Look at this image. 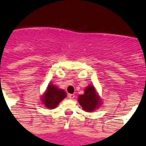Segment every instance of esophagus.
Masks as SVG:
<instances>
[{
    "instance_id": "esophagus-1",
    "label": "esophagus",
    "mask_w": 146,
    "mask_h": 146,
    "mask_svg": "<svg viewBox=\"0 0 146 146\" xmlns=\"http://www.w3.org/2000/svg\"><path fill=\"white\" fill-rule=\"evenodd\" d=\"M69 99H74V94H69Z\"/></svg>"
}]
</instances>
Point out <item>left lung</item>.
Returning <instances> with one entry per match:
<instances>
[{
  "label": "left lung",
  "instance_id": "left-lung-1",
  "mask_svg": "<svg viewBox=\"0 0 146 146\" xmlns=\"http://www.w3.org/2000/svg\"><path fill=\"white\" fill-rule=\"evenodd\" d=\"M99 98L96 93L94 86L90 85L85 88L83 95L79 96L78 102L83 110L87 112H91L99 106L101 104Z\"/></svg>",
  "mask_w": 146,
  "mask_h": 146
}]
</instances>
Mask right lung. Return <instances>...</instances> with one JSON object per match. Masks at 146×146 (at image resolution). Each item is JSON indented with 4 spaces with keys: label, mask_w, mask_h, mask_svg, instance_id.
Wrapping results in <instances>:
<instances>
[{
    "label": "right lung",
    "mask_w": 146,
    "mask_h": 146,
    "mask_svg": "<svg viewBox=\"0 0 146 146\" xmlns=\"http://www.w3.org/2000/svg\"><path fill=\"white\" fill-rule=\"evenodd\" d=\"M66 96V93L64 90L50 84L48 86L46 92L42 97V101L45 107L53 109H55Z\"/></svg>",
    "instance_id": "obj_1"
}]
</instances>
